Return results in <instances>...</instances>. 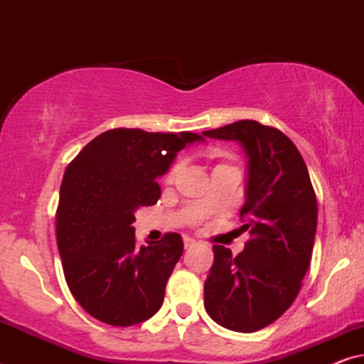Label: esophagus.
<instances>
[{"label": "esophagus", "mask_w": 364, "mask_h": 364, "mask_svg": "<svg viewBox=\"0 0 364 364\" xmlns=\"http://www.w3.org/2000/svg\"><path fill=\"white\" fill-rule=\"evenodd\" d=\"M196 244V241L193 237H184V249H189V247H193V245Z\"/></svg>", "instance_id": "esophagus-1"}]
</instances>
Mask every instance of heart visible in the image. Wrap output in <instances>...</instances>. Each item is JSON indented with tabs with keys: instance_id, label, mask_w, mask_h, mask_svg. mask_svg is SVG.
I'll return each instance as SVG.
<instances>
[{
	"instance_id": "heart-1",
	"label": "heart",
	"mask_w": 364,
	"mask_h": 364,
	"mask_svg": "<svg viewBox=\"0 0 364 364\" xmlns=\"http://www.w3.org/2000/svg\"><path fill=\"white\" fill-rule=\"evenodd\" d=\"M221 165H226V164H218L217 167H221ZM217 167H215V168H217ZM178 170H180V160H175V162L171 164L170 167H168V170L165 171V175H164L165 183H171V181H173L176 173H178Z\"/></svg>"
}]
</instances>
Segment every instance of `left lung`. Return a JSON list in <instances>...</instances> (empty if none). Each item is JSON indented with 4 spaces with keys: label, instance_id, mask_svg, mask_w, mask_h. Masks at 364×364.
Wrapping results in <instances>:
<instances>
[{
    "label": "left lung",
    "instance_id": "8db88e82",
    "mask_svg": "<svg viewBox=\"0 0 364 364\" xmlns=\"http://www.w3.org/2000/svg\"><path fill=\"white\" fill-rule=\"evenodd\" d=\"M204 134L237 141L247 152L241 220L244 230H250L236 257L223 245H213L204 305L223 328L255 332L274 323L300 291L315 242L316 194L304 157L278 128L239 120Z\"/></svg>",
    "mask_w": 364,
    "mask_h": 364
}]
</instances>
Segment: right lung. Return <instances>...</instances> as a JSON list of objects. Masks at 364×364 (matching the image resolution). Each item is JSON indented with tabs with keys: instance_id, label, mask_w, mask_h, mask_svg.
Listing matches in <instances>:
<instances>
[{
	"instance_id": "obj_1",
	"label": "right lung",
	"mask_w": 364,
	"mask_h": 364,
	"mask_svg": "<svg viewBox=\"0 0 364 364\" xmlns=\"http://www.w3.org/2000/svg\"><path fill=\"white\" fill-rule=\"evenodd\" d=\"M197 133L114 128L90 141L67 165L56 210L64 276L85 311L110 326L143 323L164 304L165 287L183 254L180 234L136 244L134 212L157 204L176 152Z\"/></svg>"
}]
</instances>
